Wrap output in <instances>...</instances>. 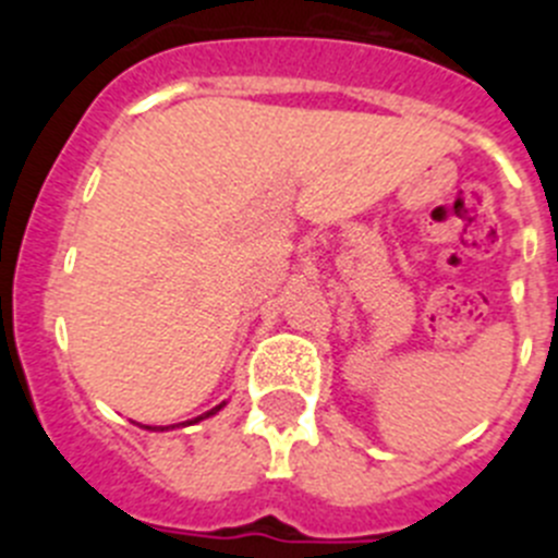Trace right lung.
Masks as SVG:
<instances>
[{
  "label": "right lung",
  "instance_id": "obj_1",
  "mask_svg": "<svg viewBox=\"0 0 558 558\" xmlns=\"http://www.w3.org/2000/svg\"><path fill=\"white\" fill-rule=\"evenodd\" d=\"M223 405H226V402H220V405H218V408H211V411L201 413V416H198V418H192L190 425H195V422H201V418H209V416H215V413H218V411H220V408H223ZM147 430H150V427H147ZM161 430H165V427H161Z\"/></svg>",
  "mask_w": 558,
  "mask_h": 558
}]
</instances>
